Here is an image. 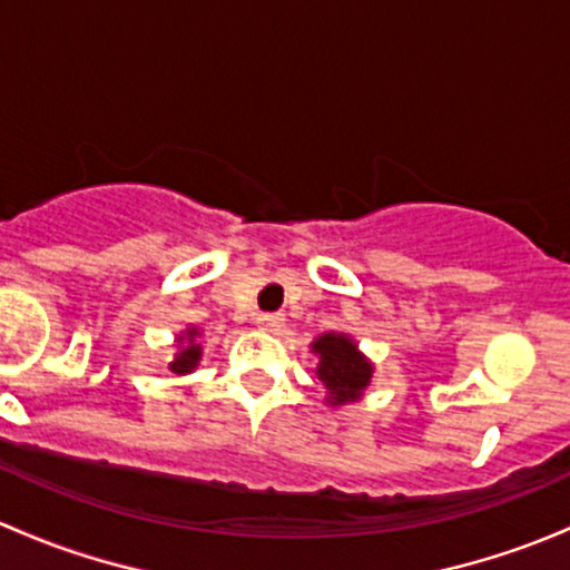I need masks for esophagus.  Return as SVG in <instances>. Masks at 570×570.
<instances>
[{
    "instance_id": "esophagus-1",
    "label": "esophagus",
    "mask_w": 570,
    "mask_h": 570,
    "mask_svg": "<svg viewBox=\"0 0 570 570\" xmlns=\"http://www.w3.org/2000/svg\"><path fill=\"white\" fill-rule=\"evenodd\" d=\"M256 325H259V331L278 333L281 327L286 325V316L284 314H259L256 316Z\"/></svg>"
}]
</instances>
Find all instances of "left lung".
I'll list each match as a JSON object with an SVG mask.
<instances>
[{
  "mask_svg": "<svg viewBox=\"0 0 570 570\" xmlns=\"http://www.w3.org/2000/svg\"><path fill=\"white\" fill-rule=\"evenodd\" d=\"M316 355V376L325 385V404L341 410L357 404L374 376V363L363 355L357 341L346 333L327 331L311 341Z\"/></svg>",
  "mask_w": 570,
  "mask_h": 570,
  "instance_id": "1",
  "label": "left lung"
}]
</instances>
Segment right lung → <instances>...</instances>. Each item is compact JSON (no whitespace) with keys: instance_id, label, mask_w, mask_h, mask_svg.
I'll return each mask as SVG.
<instances>
[{"instance_id":"add662e5","label":"right lung","mask_w":570,"mask_h":570,"mask_svg":"<svg viewBox=\"0 0 570 570\" xmlns=\"http://www.w3.org/2000/svg\"><path fill=\"white\" fill-rule=\"evenodd\" d=\"M199 335H202V331L194 325L185 327L183 333H177V338H175L177 350H175V357H171V363H169L171 374L185 376V374H190V371H196V365H199V361H202Z\"/></svg>"}]
</instances>
